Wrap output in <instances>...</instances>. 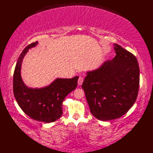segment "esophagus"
<instances>
[{
    "instance_id": "1",
    "label": "esophagus",
    "mask_w": 153,
    "mask_h": 153,
    "mask_svg": "<svg viewBox=\"0 0 153 153\" xmlns=\"http://www.w3.org/2000/svg\"><path fill=\"white\" fill-rule=\"evenodd\" d=\"M83 82V77H79L78 79V85H82Z\"/></svg>"
}]
</instances>
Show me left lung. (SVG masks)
Masks as SVG:
<instances>
[{
	"mask_svg": "<svg viewBox=\"0 0 153 153\" xmlns=\"http://www.w3.org/2000/svg\"><path fill=\"white\" fill-rule=\"evenodd\" d=\"M114 45L115 57L88 71L82 85L91 112L101 121L125 114L134 105L139 91L137 58L118 44Z\"/></svg>",
	"mask_w": 153,
	"mask_h": 153,
	"instance_id": "8db88e82",
	"label": "left lung"
}]
</instances>
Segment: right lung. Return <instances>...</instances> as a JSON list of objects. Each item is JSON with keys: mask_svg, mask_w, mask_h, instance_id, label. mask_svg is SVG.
Here are the masks:
<instances>
[{"mask_svg": "<svg viewBox=\"0 0 153 153\" xmlns=\"http://www.w3.org/2000/svg\"><path fill=\"white\" fill-rule=\"evenodd\" d=\"M37 43L36 41L29 45L19 56L13 77V91L16 101L25 114L36 121L51 123L62 114V102L65 97L76 88L78 76L71 79L58 78L43 88L27 87L21 77L22 60L29 48Z\"/></svg>", "mask_w": 153, "mask_h": 153, "instance_id": "right-lung-1", "label": "right lung"}]
</instances>
